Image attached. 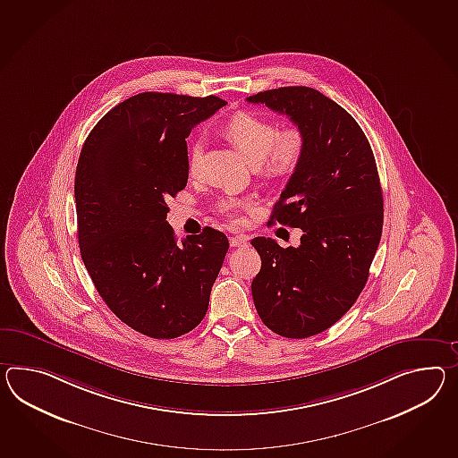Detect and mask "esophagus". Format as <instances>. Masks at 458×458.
I'll return each mask as SVG.
<instances>
[{"mask_svg":"<svg viewBox=\"0 0 458 458\" xmlns=\"http://www.w3.org/2000/svg\"><path fill=\"white\" fill-rule=\"evenodd\" d=\"M230 245L233 246V248H242V246L248 245V238H246L245 234H236V236L230 238Z\"/></svg>","mask_w":458,"mask_h":458,"instance_id":"34e87169","label":"esophagus"}]
</instances>
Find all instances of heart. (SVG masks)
<instances>
[{"label":"heart","instance_id":"b5f03b06","mask_svg":"<svg viewBox=\"0 0 458 458\" xmlns=\"http://www.w3.org/2000/svg\"><path fill=\"white\" fill-rule=\"evenodd\" d=\"M225 134L234 146L245 154L251 164H259L269 177H281L294 172L306 154V135L300 127H286L278 131L275 123L258 117L250 112L233 115L226 125ZM203 142L195 139L189 148L187 168L190 175H197L200 170ZM250 199H225L218 203V210L230 222H240V215L251 208Z\"/></svg>","mask_w":458,"mask_h":458}]
</instances>
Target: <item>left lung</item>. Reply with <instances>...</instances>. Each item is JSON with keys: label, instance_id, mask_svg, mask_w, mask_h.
<instances>
[{"label": "left lung", "instance_id": "left-lung-1", "mask_svg": "<svg viewBox=\"0 0 458 458\" xmlns=\"http://www.w3.org/2000/svg\"><path fill=\"white\" fill-rule=\"evenodd\" d=\"M246 101L288 115L308 142L269 218L301 228V245L251 240L261 258L251 283L255 308L283 337L319 335L356 302L379 246L384 201L376 158L354 117L319 90L290 86Z\"/></svg>", "mask_w": 458, "mask_h": 458}]
</instances>
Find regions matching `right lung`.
<instances>
[{"instance_id": "right-lung-1", "label": "right lung", "mask_w": 458, "mask_h": 458, "mask_svg": "<svg viewBox=\"0 0 458 458\" xmlns=\"http://www.w3.org/2000/svg\"><path fill=\"white\" fill-rule=\"evenodd\" d=\"M226 102L142 92L121 102L88 135L74 197L81 258L102 300L123 323L154 339L200 324L228 251L205 226L177 243L167 200L189 180L191 129Z\"/></svg>"}]
</instances>
